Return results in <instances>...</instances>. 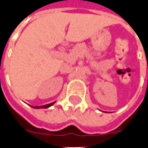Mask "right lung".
<instances>
[{
    "label": "right lung",
    "mask_w": 148,
    "mask_h": 148,
    "mask_svg": "<svg viewBox=\"0 0 148 148\" xmlns=\"http://www.w3.org/2000/svg\"><path fill=\"white\" fill-rule=\"evenodd\" d=\"M56 103V101H54L52 103L47 104V105H44V106H30L32 108H34V109H47L49 107H51V106H53L54 104Z\"/></svg>",
    "instance_id": "1"
}]
</instances>
